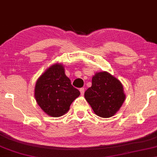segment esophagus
Instances as JSON below:
<instances>
[{
    "mask_svg": "<svg viewBox=\"0 0 157 157\" xmlns=\"http://www.w3.org/2000/svg\"><path fill=\"white\" fill-rule=\"evenodd\" d=\"M80 92L81 95H83L84 92H85V88H80Z\"/></svg>",
    "mask_w": 157,
    "mask_h": 157,
    "instance_id": "obj_1",
    "label": "esophagus"
}]
</instances>
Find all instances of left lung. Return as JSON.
<instances>
[{"label": "left lung", "mask_w": 157, "mask_h": 157, "mask_svg": "<svg viewBox=\"0 0 157 157\" xmlns=\"http://www.w3.org/2000/svg\"><path fill=\"white\" fill-rule=\"evenodd\" d=\"M84 95L94 112L101 118L114 116L126 97L120 81L107 71L94 75L91 87L86 90Z\"/></svg>", "instance_id": "1"}]
</instances>
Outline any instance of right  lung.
<instances>
[{"mask_svg": "<svg viewBox=\"0 0 157 157\" xmlns=\"http://www.w3.org/2000/svg\"><path fill=\"white\" fill-rule=\"evenodd\" d=\"M66 76L61 64H54L38 79L35 86V98L44 113L60 117L67 113L71 104L80 96Z\"/></svg>", "mask_w": 157, "mask_h": 157, "instance_id": "right-lung-1", "label": "right lung"}]
</instances>
